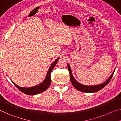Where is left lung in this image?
Wrapping results in <instances>:
<instances>
[{"instance_id": "8db88e82", "label": "left lung", "mask_w": 121, "mask_h": 121, "mask_svg": "<svg viewBox=\"0 0 121 121\" xmlns=\"http://www.w3.org/2000/svg\"><path fill=\"white\" fill-rule=\"evenodd\" d=\"M68 68L69 74H70L69 75H70V79L73 85L74 86L75 89H76L77 90H78V91H80L81 92H86V93L95 92L99 91V90L102 89V88H104L105 86L107 85L109 83L110 81L111 80L112 78L114 73L115 70V69L113 73H112V74L110 75V76L109 77V78H108L107 81H105V82H104L102 84H100L99 85L90 86V85H85L82 84L78 82L74 78V77H73V75L72 74V72H71L70 67L68 63Z\"/></svg>"}]
</instances>
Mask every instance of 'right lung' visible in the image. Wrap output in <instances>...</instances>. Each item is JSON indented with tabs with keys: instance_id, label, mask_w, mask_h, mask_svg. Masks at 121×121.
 I'll return each mask as SVG.
<instances>
[{
	"instance_id": "obj_1",
	"label": "right lung",
	"mask_w": 121,
	"mask_h": 121,
	"mask_svg": "<svg viewBox=\"0 0 121 121\" xmlns=\"http://www.w3.org/2000/svg\"><path fill=\"white\" fill-rule=\"evenodd\" d=\"M59 60V58H58L52 63V65H51L50 68H49L48 71V73H47L45 78L43 82H42L39 84V85L30 87H22L19 86H18L17 85H16V84L14 83L12 81V83L14 84V85H15L20 91H21L22 92L24 93V94H26V95H32L42 93L43 92L45 91V90L48 89V87L50 86V85H51V73L53 70V69L54 68L55 66H56V63L58 62Z\"/></svg>"
}]
</instances>
